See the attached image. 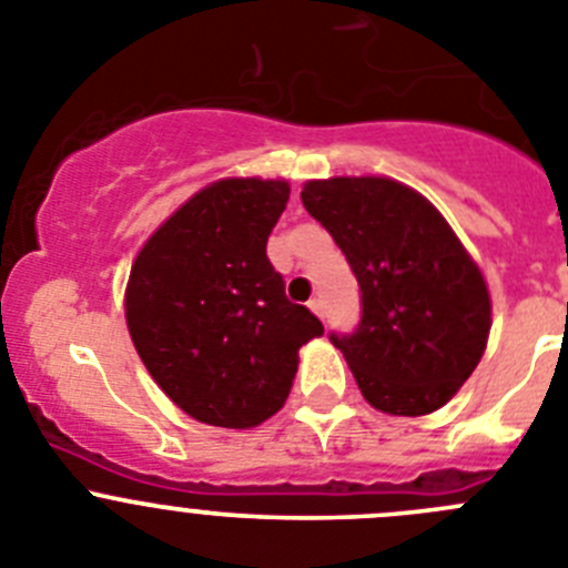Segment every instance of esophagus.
Segmentation results:
<instances>
[{
	"instance_id": "1",
	"label": "esophagus",
	"mask_w": 568,
	"mask_h": 568,
	"mask_svg": "<svg viewBox=\"0 0 568 568\" xmlns=\"http://www.w3.org/2000/svg\"><path fill=\"white\" fill-rule=\"evenodd\" d=\"M310 310L315 312L318 318H324V301H321V298H312V301H310Z\"/></svg>"
}]
</instances>
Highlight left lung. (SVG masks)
<instances>
[{"label": "left lung", "mask_w": 568, "mask_h": 568, "mask_svg": "<svg viewBox=\"0 0 568 568\" xmlns=\"http://www.w3.org/2000/svg\"><path fill=\"white\" fill-rule=\"evenodd\" d=\"M310 216L332 233L361 284V324L329 341L383 414L442 408L485 355V275L439 211L388 176L310 180Z\"/></svg>", "instance_id": "1"}]
</instances>
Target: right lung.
Returning a JSON list of instances; mask_svg holds the SVG:
<instances>
[{"instance_id": "1", "label": "right lung", "mask_w": 568, "mask_h": 568, "mask_svg": "<svg viewBox=\"0 0 568 568\" xmlns=\"http://www.w3.org/2000/svg\"><path fill=\"white\" fill-rule=\"evenodd\" d=\"M287 200L284 180L213 182L152 233L129 273L126 324L140 361L205 425L270 419L293 388L298 348L324 335L267 258Z\"/></svg>"}]
</instances>
